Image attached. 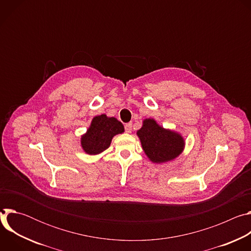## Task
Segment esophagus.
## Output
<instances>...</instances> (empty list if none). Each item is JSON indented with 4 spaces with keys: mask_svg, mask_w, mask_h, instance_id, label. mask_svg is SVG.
Wrapping results in <instances>:
<instances>
[{
    "mask_svg": "<svg viewBox=\"0 0 251 251\" xmlns=\"http://www.w3.org/2000/svg\"><path fill=\"white\" fill-rule=\"evenodd\" d=\"M125 132L126 133H131L132 132V123H127L125 125Z\"/></svg>",
    "mask_w": 251,
    "mask_h": 251,
    "instance_id": "1",
    "label": "esophagus"
}]
</instances>
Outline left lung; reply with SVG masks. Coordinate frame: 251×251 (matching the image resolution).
<instances>
[{
    "label": "left lung",
    "mask_w": 251,
    "mask_h": 251,
    "mask_svg": "<svg viewBox=\"0 0 251 251\" xmlns=\"http://www.w3.org/2000/svg\"><path fill=\"white\" fill-rule=\"evenodd\" d=\"M142 148L153 163H164L176 158L185 146L183 137L176 132L164 129L154 119H145L137 131Z\"/></svg>",
    "instance_id": "obj_1"
}]
</instances>
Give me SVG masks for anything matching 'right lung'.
Here are the masks:
<instances>
[{"mask_svg":"<svg viewBox=\"0 0 251 251\" xmlns=\"http://www.w3.org/2000/svg\"><path fill=\"white\" fill-rule=\"evenodd\" d=\"M124 132L123 124L105 114L95 116L86 134L81 138V146L89 155H96L110 146L112 138Z\"/></svg>","mask_w":251,"mask_h":251,"instance_id":"add662e5","label":"right lung"}]
</instances>
